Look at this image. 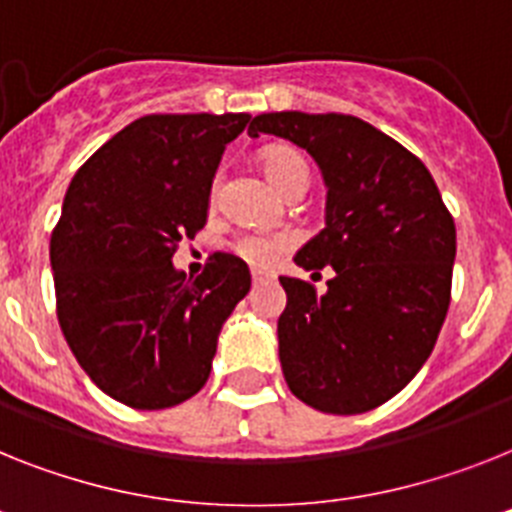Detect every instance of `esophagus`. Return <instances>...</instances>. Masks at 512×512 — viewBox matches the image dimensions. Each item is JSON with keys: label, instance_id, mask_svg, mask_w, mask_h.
I'll return each mask as SVG.
<instances>
[{"label": "esophagus", "instance_id": "obj_1", "mask_svg": "<svg viewBox=\"0 0 512 512\" xmlns=\"http://www.w3.org/2000/svg\"><path fill=\"white\" fill-rule=\"evenodd\" d=\"M268 278H273V273H265V270H252V281L255 283L268 281Z\"/></svg>", "mask_w": 512, "mask_h": 512}]
</instances>
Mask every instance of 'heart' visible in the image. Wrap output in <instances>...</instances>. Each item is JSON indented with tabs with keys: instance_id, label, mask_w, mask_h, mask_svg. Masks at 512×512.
<instances>
[{
	"instance_id": "b5f03b06",
	"label": "heart",
	"mask_w": 512,
	"mask_h": 512,
	"mask_svg": "<svg viewBox=\"0 0 512 512\" xmlns=\"http://www.w3.org/2000/svg\"><path fill=\"white\" fill-rule=\"evenodd\" d=\"M260 169H263L265 179H268L278 192H283L296 179H307V163L304 158L291 148H268L260 153ZM286 239L283 236H239L234 242V252L242 257L244 263L255 265V268H265L270 260L286 249Z\"/></svg>"
}]
</instances>
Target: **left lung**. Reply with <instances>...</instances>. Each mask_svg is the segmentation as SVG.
Instances as JSON below:
<instances>
[{
  "instance_id": "left-lung-1",
  "label": "left lung",
  "mask_w": 512,
  "mask_h": 512,
  "mask_svg": "<svg viewBox=\"0 0 512 512\" xmlns=\"http://www.w3.org/2000/svg\"><path fill=\"white\" fill-rule=\"evenodd\" d=\"M307 150L325 182V229L294 255L328 291L281 278L278 356L291 393L325 414L390 401L427 362L450 304L455 223L435 179L393 137L349 114L276 111L249 122Z\"/></svg>"
}]
</instances>
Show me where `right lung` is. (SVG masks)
I'll return each instance as SVG.
<instances>
[{
    "label": "right lung",
    "mask_w": 512,
    "mask_h": 512,
    "mask_svg": "<svg viewBox=\"0 0 512 512\" xmlns=\"http://www.w3.org/2000/svg\"><path fill=\"white\" fill-rule=\"evenodd\" d=\"M249 114H150L88 158L51 234L62 333L114 401L158 411L208 382L223 322L249 291L244 260L216 252L197 278L176 244L208 221L223 150Z\"/></svg>",
    "instance_id": "add662e5"
}]
</instances>
